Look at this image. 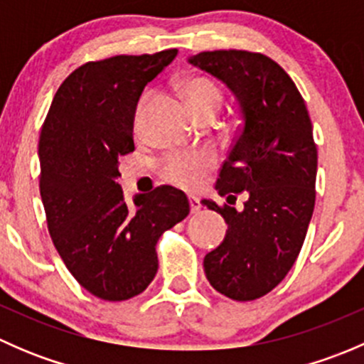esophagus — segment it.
Listing matches in <instances>:
<instances>
[{"label": "esophagus", "mask_w": 364, "mask_h": 364, "mask_svg": "<svg viewBox=\"0 0 364 364\" xmlns=\"http://www.w3.org/2000/svg\"><path fill=\"white\" fill-rule=\"evenodd\" d=\"M190 211H192L193 215H197V213L200 211V200L197 199V197H190Z\"/></svg>", "instance_id": "obj_1"}]
</instances>
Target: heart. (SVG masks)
I'll return each mask as SVG.
<instances>
[{
    "mask_svg": "<svg viewBox=\"0 0 364 364\" xmlns=\"http://www.w3.org/2000/svg\"><path fill=\"white\" fill-rule=\"evenodd\" d=\"M185 95L192 109L218 105L222 102V91L213 80L204 77H196L185 84ZM215 165V155L211 151H188L168 156L161 165V176L172 185L181 188H199L208 176L209 168Z\"/></svg>",
    "mask_w": 364,
    "mask_h": 364,
    "instance_id": "1",
    "label": "heart"
}]
</instances>
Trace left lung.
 <instances>
[{"mask_svg": "<svg viewBox=\"0 0 364 364\" xmlns=\"http://www.w3.org/2000/svg\"><path fill=\"white\" fill-rule=\"evenodd\" d=\"M236 97L241 127L223 161L216 190L237 211L203 200L229 225L204 257L205 278L220 294L252 301L273 291L294 266L314 215L317 146L303 97L271 58L247 50H211L188 58Z\"/></svg>", "mask_w": 364, "mask_h": 364, "instance_id": "8db88e82", "label": "left lung"}]
</instances>
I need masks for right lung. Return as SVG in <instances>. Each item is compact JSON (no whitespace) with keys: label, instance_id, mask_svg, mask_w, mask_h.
Wrapping results in <instances>:
<instances>
[{"label":"right lung","instance_id":"add662e5","mask_svg":"<svg viewBox=\"0 0 364 364\" xmlns=\"http://www.w3.org/2000/svg\"><path fill=\"white\" fill-rule=\"evenodd\" d=\"M178 49L82 65L63 80L38 142L40 196L58 253L77 282L105 301L146 291L159 269L156 243L186 218L181 190L159 186L124 200L119 156L132 153L146 84Z\"/></svg>","mask_w":364,"mask_h":364}]
</instances>
